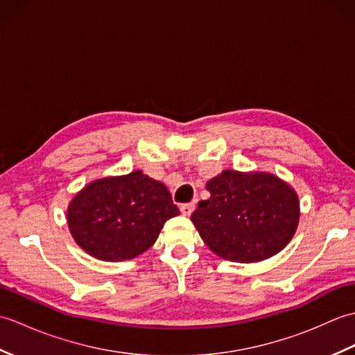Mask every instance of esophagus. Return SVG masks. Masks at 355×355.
I'll return each mask as SVG.
<instances>
[{
    "mask_svg": "<svg viewBox=\"0 0 355 355\" xmlns=\"http://www.w3.org/2000/svg\"><path fill=\"white\" fill-rule=\"evenodd\" d=\"M180 210H182V214L184 216H189L193 210H195V202H187V205H182V207H180Z\"/></svg>",
    "mask_w": 355,
    "mask_h": 355,
    "instance_id": "1",
    "label": "esophagus"
}]
</instances>
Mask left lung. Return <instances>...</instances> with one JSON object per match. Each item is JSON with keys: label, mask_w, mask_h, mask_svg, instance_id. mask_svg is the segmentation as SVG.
I'll return each instance as SVG.
<instances>
[{"label": "left lung", "mask_w": 355, "mask_h": 355, "mask_svg": "<svg viewBox=\"0 0 355 355\" xmlns=\"http://www.w3.org/2000/svg\"><path fill=\"white\" fill-rule=\"evenodd\" d=\"M206 189L210 198L198 202L191 220L205 244L224 259H268L297 230V193L273 173L225 169L209 180Z\"/></svg>", "instance_id": "obj_1"}]
</instances>
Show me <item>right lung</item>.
I'll use <instances>...</instances> for the list:
<instances>
[{
	"label": "right lung",
	"instance_id": "obj_1",
	"mask_svg": "<svg viewBox=\"0 0 355 355\" xmlns=\"http://www.w3.org/2000/svg\"><path fill=\"white\" fill-rule=\"evenodd\" d=\"M178 214L168 187L134 171L88 183L70 201L67 223L82 250L119 262L145 253L164 223Z\"/></svg>",
	"mask_w": 355,
	"mask_h": 355
}]
</instances>
